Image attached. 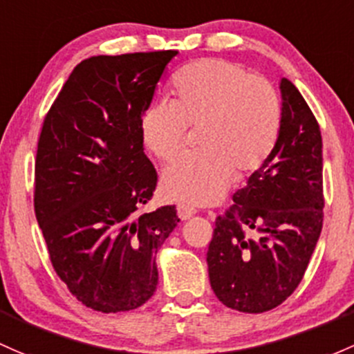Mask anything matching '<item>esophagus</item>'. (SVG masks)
Listing matches in <instances>:
<instances>
[{"label":"esophagus","mask_w":354,"mask_h":354,"mask_svg":"<svg viewBox=\"0 0 354 354\" xmlns=\"http://www.w3.org/2000/svg\"><path fill=\"white\" fill-rule=\"evenodd\" d=\"M195 214L196 210L193 207L185 205V203H180V205H178V215H180L181 221H188V218L193 217Z\"/></svg>","instance_id":"34e87169"}]
</instances>
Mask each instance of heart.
Here are the masks:
<instances>
[{
    "instance_id": "1",
    "label": "heart",
    "mask_w": 354,
    "mask_h": 354,
    "mask_svg": "<svg viewBox=\"0 0 354 354\" xmlns=\"http://www.w3.org/2000/svg\"><path fill=\"white\" fill-rule=\"evenodd\" d=\"M173 100H158L140 117L142 142L171 162L187 144L188 127L200 129L198 147L162 174L166 198L208 205L229 188L234 173L248 174L266 161L277 144L281 105L261 76L224 59H200L178 71Z\"/></svg>"
}]
</instances>
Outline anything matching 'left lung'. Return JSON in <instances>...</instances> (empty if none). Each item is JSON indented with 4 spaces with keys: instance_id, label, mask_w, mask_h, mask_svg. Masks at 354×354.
<instances>
[{
    "instance_id": "obj_1",
    "label": "left lung",
    "mask_w": 354,
    "mask_h": 354,
    "mask_svg": "<svg viewBox=\"0 0 354 354\" xmlns=\"http://www.w3.org/2000/svg\"><path fill=\"white\" fill-rule=\"evenodd\" d=\"M280 91L277 144L217 217L207 252L217 299L248 314L271 310L295 292L324 221L321 129L292 81L283 77Z\"/></svg>"
}]
</instances>
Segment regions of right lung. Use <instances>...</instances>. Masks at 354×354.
<instances>
[{"instance_id":"obj_1","label":"right lung","mask_w":354,"mask_h":354,"mask_svg":"<svg viewBox=\"0 0 354 354\" xmlns=\"http://www.w3.org/2000/svg\"><path fill=\"white\" fill-rule=\"evenodd\" d=\"M176 50L95 55L74 68L44 120L33 207L55 273L93 310L146 304L156 252L180 218L149 214L158 173L144 154L140 117Z\"/></svg>"}]
</instances>
